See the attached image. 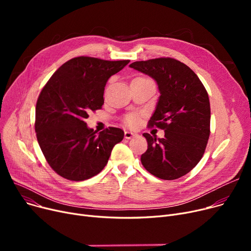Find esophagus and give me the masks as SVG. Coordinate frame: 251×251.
<instances>
[{
	"mask_svg": "<svg viewBox=\"0 0 251 251\" xmlns=\"http://www.w3.org/2000/svg\"><path fill=\"white\" fill-rule=\"evenodd\" d=\"M137 133L136 132H132V131H125V138L126 139H131L133 137H136Z\"/></svg>",
	"mask_w": 251,
	"mask_h": 251,
	"instance_id": "obj_1",
	"label": "esophagus"
}]
</instances>
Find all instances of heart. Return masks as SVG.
<instances>
[{"label":"heart","instance_id":"b5f03b06","mask_svg":"<svg viewBox=\"0 0 251 251\" xmlns=\"http://www.w3.org/2000/svg\"><path fill=\"white\" fill-rule=\"evenodd\" d=\"M139 122V118L136 114H128L124 118V123L129 127H135Z\"/></svg>","mask_w":251,"mask_h":251}]
</instances>
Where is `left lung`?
I'll return each instance as SVG.
<instances>
[{
	"instance_id": "8db88e82",
	"label": "left lung",
	"mask_w": 251,
	"mask_h": 251,
	"mask_svg": "<svg viewBox=\"0 0 251 251\" xmlns=\"http://www.w3.org/2000/svg\"><path fill=\"white\" fill-rule=\"evenodd\" d=\"M130 67L152 77L161 92L148 126L165 130V137L142 134L148 140L142 166L163 180L186 175L201 160L210 133L205 87L187 65L173 58L137 61Z\"/></svg>"
}]
</instances>
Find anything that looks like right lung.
Listing matches in <instances>:
<instances>
[{
	"label": "right lung",
	"instance_id": "add662e5",
	"mask_svg": "<svg viewBox=\"0 0 251 251\" xmlns=\"http://www.w3.org/2000/svg\"><path fill=\"white\" fill-rule=\"evenodd\" d=\"M129 60L107 61L76 57L51 75L38 96L34 128L39 147L50 167L61 177L83 181L107 165L124 131L109 127L97 134L84 120L103 104L108 79Z\"/></svg>",
	"mask_w": 251,
	"mask_h": 251
}]
</instances>
